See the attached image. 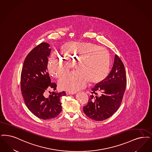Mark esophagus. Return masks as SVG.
I'll use <instances>...</instances> for the list:
<instances>
[{
  "label": "esophagus",
  "mask_w": 152,
  "mask_h": 152,
  "mask_svg": "<svg viewBox=\"0 0 152 152\" xmlns=\"http://www.w3.org/2000/svg\"><path fill=\"white\" fill-rule=\"evenodd\" d=\"M76 92H72V91H66V94H76Z\"/></svg>",
  "instance_id": "esophagus-1"
}]
</instances>
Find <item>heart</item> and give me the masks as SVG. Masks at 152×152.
<instances>
[{"label": "heart", "instance_id": "1", "mask_svg": "<svg viewBox=\"0 0 152 152\" xmlns=\"http://www.w3.org/2000/svg\"><path fill=\"white\" fill-rule=\"evenodd\" d=\"M61 56L52 55L49 59V73L61 78L68 73L71 64L75 61V73L59 80L58 86L62 90L75 92L83 88L87 83L95 84L102 82L108 76L110 55L107 50L91 43L68 42L60 50Z\"/></svg>", "mask_w": 152, "mask_h": 152}]
</instances>
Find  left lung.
I'll return each instance as SVG.
<instances>
[{"mask_svg":"<svg viewBox=\"0 0 152 152\" xmlns=\"http://www.w3.org/2000/svg\"><path fill=\"white\" fill-rule=\"evenodd\" d=\"M126 83L124 64L115 55L109 75L91 89L88 103L83 107L85 115L96 121H102L113 115L121 105Z\"/></svg>","mask_w":152,"mask_h":152,"instance_id":"8db88e82","label":"left lung"}]
</instances>
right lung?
Segmentation results:
<instances>
[{"mask_svg": "<svg viewBox=\"0 0 152 152\" xmlns=\"http://www.w3.org/2000/svg\"><path fill=\"white\" fill-rule=\"evenodd\" d=\"M50 45L42 42L37 46L26 56L21 74V90L28 109L37 117L43 120L55 118L61 111V98L66 92L56 93V84L51 83L48 72ZM54 91L48 98L46 91Z\"/></svg>", "mask_w": 152, "mask_h": 152, "instance_id": "add662e5", "label": "right lung"}]
</instances>
